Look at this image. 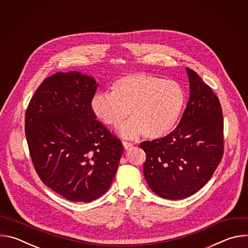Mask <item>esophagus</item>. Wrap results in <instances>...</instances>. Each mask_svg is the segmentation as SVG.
<instances>
[{
	"instance_id": "34e87169",
	"label": "esophagus",
	"mask_w": 248,
	"mask_h": 248,
	"mask_svg": "<svg viewBox=\"0 0 248 248\" xmlns=\"http://www.w3.org/2000/svg\"><path fill=\"white\" fill-rule=\"evenodd\" d=\"M123 145H124V148L125 150H127V149H129V148H131V147L133 146L132 143L127 142V141H123Z\"/></svg>"
}]
</instances>
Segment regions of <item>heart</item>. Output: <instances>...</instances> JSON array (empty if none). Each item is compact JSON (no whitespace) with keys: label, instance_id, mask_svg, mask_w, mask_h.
<instances>
[{"label":"heart","instance_id":"1","mask_svg":"<svg viewBox=\"0 0 248 248\" xmlns=\"http://www.w3.org/2000/svg\"><path fill=\"white\" fill-rule=\"evenodd\" d=\"M112 92H98L90 101L95 117L105 125L119 128L122 136L148 139L166 136L178 125L186 104L181 83L162 78L135 73L116 80Z\"/></svg>","mask_w":248,"mask_h":248}]
</instances>
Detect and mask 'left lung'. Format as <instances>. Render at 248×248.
Here are the masks:
<instances>
[{"mask_svg":"<svg viewBox=\"0 0 248 248\" xmlns=\"http://www.w3.org/2000/svg\"><path fill=\"white\" fill-rule=\"evenodd\" d=\"M190 95L174 130L140 147L146 153L145 180L157 195L170 200L196 193L213 175L224 154L220 101L200 77L186 67Z\"/></svg>","mask_w":248,"mask_h":248,"instance_id":"1","label":"left lung"}]
</instances>
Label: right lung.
I'll return each mask as SVG.
<instances>
[{
    "mask_svg": "<svg viewBox=\"0 0 248 248\" xmlns=\"http://www.w3.org/2000/svg\"><path fill=\"white\" fill-rule=\"evenodd\" d=\"M97 87L81 73H57L43 80L25 113L35 170L43 184L75 202H91L109 189L124 151L91 111Z\"/></svg>",
    "mask_w": 248,
    "mask_h": 248,
    "instance_id": "obj_1",
    "label": "right lung"
}]
</instances>
